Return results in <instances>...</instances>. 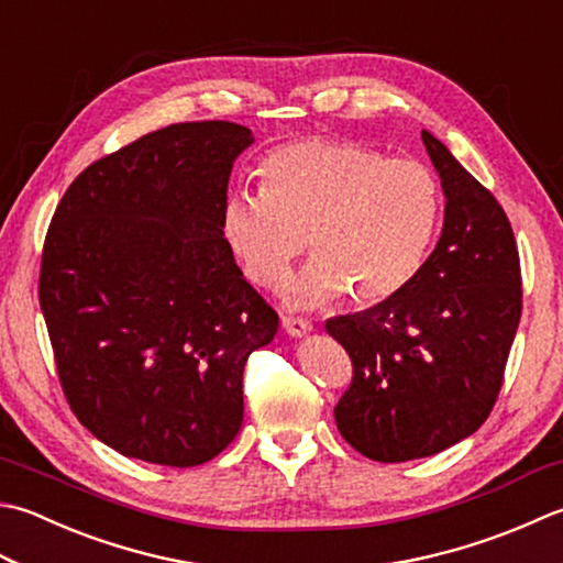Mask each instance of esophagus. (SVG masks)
<instances>
[{
	"mask_svg": "<svg viewBox=\"0 0 563 563\" xmlns=\"http://www.w3.org/2000/svg\"><path fill=\"white\" fill-rule=\"evenodd\" d=\"M283 329L290 336H305L307 332H312V322L307 317H295V314H285L283 317Z\"/></svg>",
	"mask_w": 563,
	"mask_h": 563,
	"instance_id": "34e87169",
	"label": "esophagus"
}]
</instances>
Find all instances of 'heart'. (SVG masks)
<instances>
[{
	"instance_id": "b5f03b06",
	"label": "heart",
	"mask_w": 563,
	"mask_h": 563,
	"mask_svg": "<svg viewBox=\"0 0 563 563\" xmlns=\"http://www.w3.org/2000/svg\"><path fill=\"white\" fill-rule=\"evenodd\" d=\"M261 192L231 195L222 236L258 288L288 278L310 239L314 261L290 285L292 305L349 292L356 305L400 295L422 271L442 222V185L429 165L356 141L300 139L263 156Z\"/></svg>"
}]
</instances>
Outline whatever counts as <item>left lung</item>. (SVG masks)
<instances>
[{
    "instance_id": "8db88e82",
    "label": "left lung",
    "mask_w": 563,
    "mask_h": 563,
    "mask_svg": "<svg viewBox=\"0 0 563 563\" xmlns=\"http://www.w3.org/2000/svg\"><path fill=\"white\" fill-rule=\"evenodd\" d=\"M422 141L446 195L437 249L393 300L327 319L354 366L336 427L380 464L439 454L488 420L522 314L508 214L442 141Z\"/></svg>"
}]
</instances>
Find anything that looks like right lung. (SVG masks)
Returning a JSON list of instances; mask_svg holds the SVG:
<instances>
[{
    "mask_svg": "<svg viewBox=\"0 0 563 563\" xmlns=\"http://www.w3.org/2000/svg\"><path fill=\"white\" fill-rule=\"evenodd\" d=\"M234 121H183L77 175L43 241L38 302L73 415L129 459L187 468L234 442L244 366L278 332L222 236Z\"/></svg>",
    "mask_w": 563,
    "mask_h": 563,
    "instance_id": "1",
    "label": "right lung"
}]
</instances>
